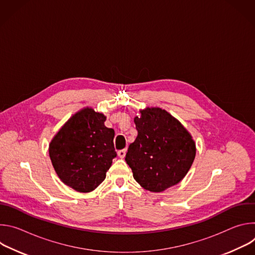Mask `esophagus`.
Wrapping results in <instances>:
<instances>
[{"label":"esophagus","instance_id":"esophagus-1","mask_svg":"<svg viewBox=\"0 0 255 255\" xmlns=\"http://www.w3.org/2000/svg\"><path fill=\"white\" fill-rule=\"evenodd\" d=\"M117 154H118V156H119L120 158L125 157V155H126V149H121V150H119V151L117 152Z\"/></svg>","mask_w":255,"mask_h":255}]
</instances>
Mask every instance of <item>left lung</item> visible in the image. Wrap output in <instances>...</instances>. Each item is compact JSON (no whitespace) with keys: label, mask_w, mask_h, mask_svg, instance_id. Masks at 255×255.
Returning <instances> with one entry per match:
<instances>
[{"label":"left lung","mask_w":255,"mask_h":255,"mask_svg":"<svg viewBox=\"0 0 255 255\" xmlns=\"http://www.w3.org/2000/svg\"><path fill=\"white\" fill-rule=\"evenodd\" d=\"M137 137L125 160L137 183L159 193L185 177L196 156V144L176 119L160 108H147L134 118Z\"/></svg>","instance_id":"left-lung-1"}]
</instances>
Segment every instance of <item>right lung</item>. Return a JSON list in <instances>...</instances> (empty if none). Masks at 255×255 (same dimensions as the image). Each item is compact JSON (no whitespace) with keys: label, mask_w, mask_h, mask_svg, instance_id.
I'll return each mask as SVG.
<instances>
[{"label":"right lung","mask_w":255,"mask_h":255,"mask_svg":"<svg viewBox=\"0 0 255 255\" xmlns=\"http://www.w3.org/2000/svg\"><path fill=\"white\" fill-rule=\"evenodd\" d=\"M106 117L86 108L72 116L49 145L52 165L63 183L81 193L94 191L106 178L117 153L115 132Z\"/></svg>","instance_id":"obj_1"}]
</instances>
